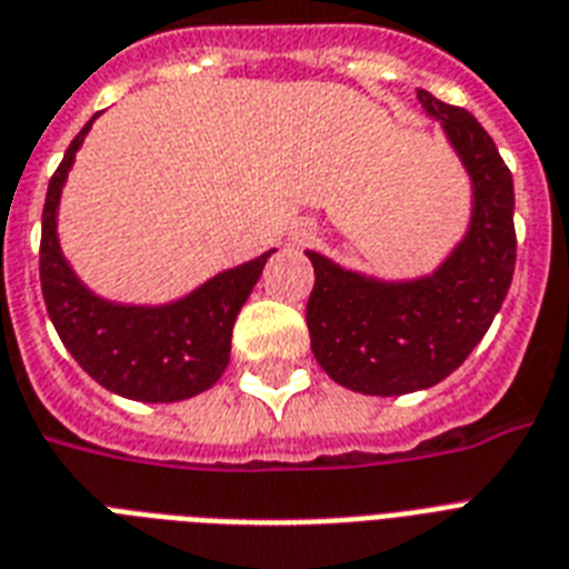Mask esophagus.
Here are the masks:
<instances>
[{
  "mask_svg": "<svg viewBox=\"0 0 569 569\" xmlns=\"http://www.w3.org/2000/svg\"><path fill=\"white\" fill-rule=\"evenodd\" d=\"M295 239H298V241H303V239H312V230H310V227H303V230H298V232H295Z\"/></svg>",
  "mask_w": 569,
  "mask_h": 569,
  "instance_id": "34e87169",
  "label": "esophagus"
}]
</instances>
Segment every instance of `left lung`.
<instances>
[{
    "mask_svg": "<svg viewBox=\"0 0 569 569\" xmlns=\"http://www.w3.org/2000/svg\"><path fill=\"white\" fill-rule=\"evenodd\" d=\"M472 177L467 239L431 277L380 283L307 250L316 271L307 328L330 378L363 396H405L449 378L485 339L511 289L517 262L513 180L467 109L416 91Z\"/></svg>",
    "mask_w": 569,
    "mask_h": 569,
    "instance_id": "8db88e82",
    "label": "left lung"
}]
</instances>
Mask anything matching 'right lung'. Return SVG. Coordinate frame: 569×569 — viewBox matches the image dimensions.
<instances>
[{"label": "right lung", "instance_id": "add662e5", "mask_svg": "<svg viewBox=\"0 0 569 569\" xmlns=\"http://www.w3.org/2000/svg\"><path fill=\"white\" fill-rule=\"evenodd\" d=\"M91 123L70 141L47 189L40 230V289L47 312L67 351L100 387L132 401H182L223 375L236 316L274 250L221 271L189 298L164 307H120L88 292L61 257L56 214L67 171Z\"/></svg>", "mask_w": 569, "mask_h": 569}]
</instances>
